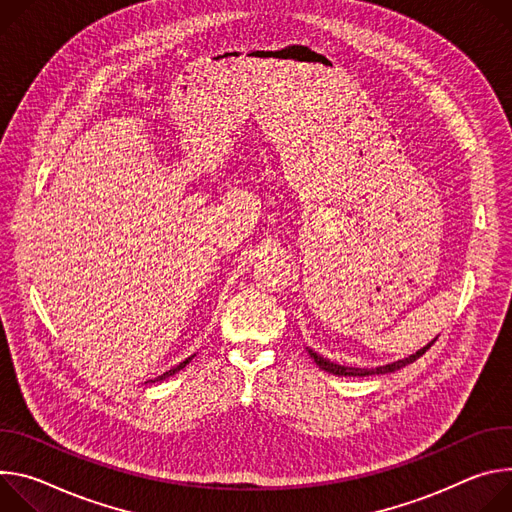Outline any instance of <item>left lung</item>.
Returning <instances> with one entry per match:
<instances>
[{
  "instance_id": "obj_1",
  "label": "left lung",
  "mask_w": 512,
  "mask_h": 512,
  "mask_svg": "<svg viewBox=\"0 0 512 512\" xmlns=\"http://www.w3.org/2000/svg\"><path fill=\"white\" fill-rule=\"evenodd\" d=\"M433 342H435V339H433ZM433 342H429L427 346H423L421 350H417L415 354H411V356L405 358V360H396V362H390V364H384V366H376V368H352V366H342V364L329 362L327 358L319 356V354L313 352L311 348H307V352H309V356L315 360V364H317L321 370L329 372V374H335V376H374V374H388V372L405 368L407 364H413L417 358H421V356L433 346Z\"/></svg>"
}]
</instances>
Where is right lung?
Returning a JSON list of instances; mask_svg holds the SVG:
<instances>
[{"label": "right lung", "mask_w": 512, "mask_h": 512, "mask_svg": "<svg viewBox=\"0 0 512 512\" xmlns=\"http://www.w3.org/2000/svg\"><path fill=\"white\" fill-rule=\"evenodd\" d=\"M193 358H195V354H193V356H189V358H185V360H183V362H181V364H177V366H175V368H170V370H168V372H164V374H160V376H158V378H154V380H150V382H158V380H164V378H168V376H173V374H177V372H181V370H183V368H185V366H187V364H189V362H191V360H193Z\"/></svg>", "instance_id": "1"}]
</instances>
